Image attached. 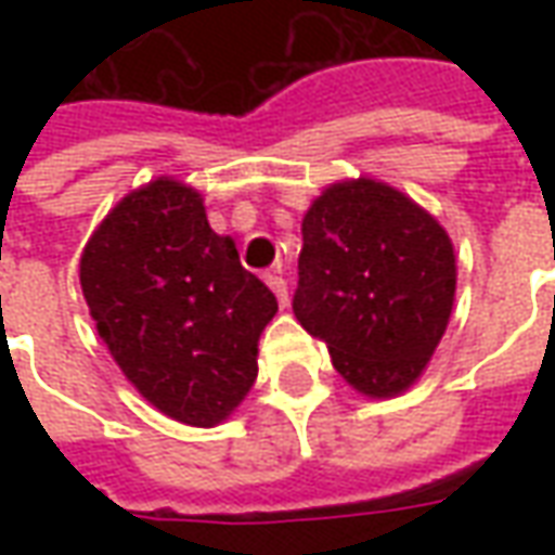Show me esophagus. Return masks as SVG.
Wrapping results in <instances>:
<instances>
[{"instance_id":"1","label":"esophagus","mask_w":555,"mask_h":555,"mask_svg":"<svg viewBox=\"0 0 555 555\" xmlns=\"http://www.w3.org/2000/svg\"><path fill=\"white\" fill-rule=\"evenodd\" d=\"M267 285H270V291L276 294L279 306H288V282L279 276V273H267Z\"/></svg>"}]
</instances>
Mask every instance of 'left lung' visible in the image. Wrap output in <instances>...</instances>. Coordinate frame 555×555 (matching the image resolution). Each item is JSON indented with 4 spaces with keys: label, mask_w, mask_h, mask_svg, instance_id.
<instances>
[{
    "label": "left lung",
    "mask_w": 555,
    "mask_h": 555,
    "mask_svg": "<svg viewBox=\"0 0 555 555\" xmlns=\"http://www.w3.org/2000/svg\"><path fill=\"white\" fill-rule=\"evenodd\" d=\"M457 288L452 237L377 178L330 183L302 217L294 314L365 398L416 384L449 326Z\"/></svg>",
    "instance_id": "left-lung-1"
}]
</instances>
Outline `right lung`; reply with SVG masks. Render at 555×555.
<instances>
[{"label":"right lung","mask_w":555,"mask_h":555,"mask_svg":"<svg viewBox=\"0 0 555 555\" xmlns=\"http://www.w3.org/2000/svg\"><path fill=\"white\" fill-rule=\"evenodd\" d=\"M79 285L103 345L159 413L214 428L249 396L276 297L190 183L163 175L130 190L86 243Z\"/></svg>","instance_id":"obj_1"}]
</instances>
